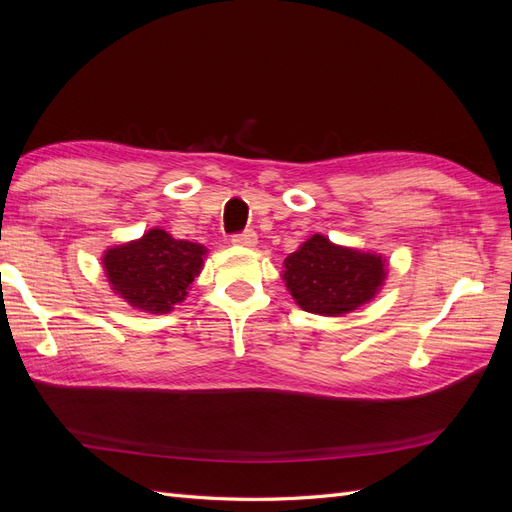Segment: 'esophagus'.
<instances>
[{"label":"esophagus","instance_id":"1","mask_svg":"<svg viewBox=\"0 0 512 512\" xmlns=\"http://www.w3.org/2000/svg\"><path fill=\"white\" fill-rule=\"evenodd\" d=\"M232 243L235 245H243V247H254L256 245V241H258V235L254 230H243V232H239V235H235L230 239Z\"/></svg>","mask_w":512,"mask_h":512}]
</instances>
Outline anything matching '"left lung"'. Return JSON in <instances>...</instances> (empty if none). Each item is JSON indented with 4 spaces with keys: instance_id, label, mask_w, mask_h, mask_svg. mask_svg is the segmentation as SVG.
I'll use <instances>...</instances> for the list:
<instances>
[{
    "instance_id": "obj_1",
    "label": "left lung",
    "mask_w": 512,
    "mask_h": 512,
    "mask_svg": "<svg viewBox=\"0 0 512 512\" xmlns=\"http://www.w3.org/2000/svg\"><path fill=\"white\" fill-rule=\"evenodd\" d=\"M284 282L305 312L344 316L376 297L386 277V258L309 237L284 260Z\"/></svg>"
}]
</instances>
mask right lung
<instances>
[{
    "mask_svg": "<svg viewBox=\"0 0 512 512\" xmlns=\"http://www.w3.org/2000/svg\"><path fill=\"white\" fill-rule=\"evenodd\" d=\"M205 254V245L151 228L141 239L106 250L102 265L121 299L149 314H168L185 299Z\"/></svg>",
    "mask_w": 512,
    "mask_h": 512,
    "instance_id": "add662e5",
    "label": "right lung"
}]
</instances>
